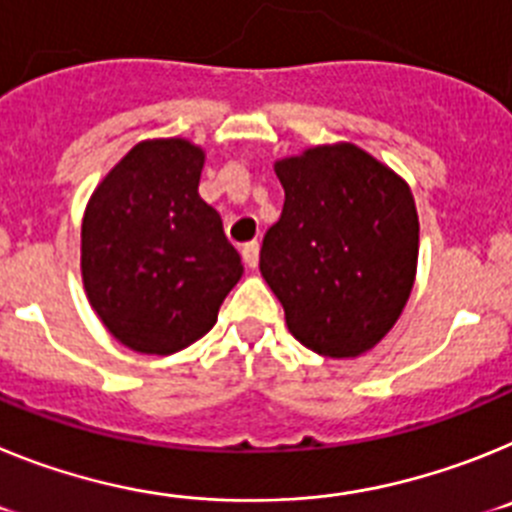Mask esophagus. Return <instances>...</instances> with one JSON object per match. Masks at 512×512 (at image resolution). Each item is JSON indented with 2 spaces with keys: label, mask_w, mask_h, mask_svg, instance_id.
<instances>
[{
  "label": "esophagus",
  "mask_w": 512,
  "mask_h": 512,
  "mask_svg": "<svg viewBox=\"0 0 512 512\" xmlns=\"http://www.w3.org/2000/svg\"><path fill=\"white\" fill-rule=\"evenodd\" d=\"M241 253H243V264H246L248 269H256V266H259V243L256 241L246 243Z\"/></svg>",
  "instance_id": "1"
}]
</instances>
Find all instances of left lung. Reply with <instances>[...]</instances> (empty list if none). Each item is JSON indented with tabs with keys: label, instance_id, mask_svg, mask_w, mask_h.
Wrapping results in <instances>:
<instances>
[{
	"label": "left lung",
	"instance_id": "1",
	"mask_svg": "<svg viewBox=\"0 0 512 512\" xmlns=\"http://www.w3.org/2000/svg\"><path fill=\"white\" fill-rule=\"evenodd\" d=\"M282 217L261 246V277L289 333L330 359L377 346L400 318L418 269V210L408 182L354 143L274 164Z\"/></svg>",
	"mask_w": 512,
	"mask_h": 512
}]
</instances>
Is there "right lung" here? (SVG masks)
Instances as JSON below:
<instances>
[{
	"instance_id": "1",
	"label": "right lung",
	"mask_w": 512,
	"mask_h": 512,
	"mask_svg": "<svg viewBox=\"0 0 512 512\" xmlns=\"http://www.w3.org/2000/svg\"><path fill=\"white\" fill-rule=\"evenodd\" d=\"M205 151L143 140L104 176L81 223L89 305L122 346L169 356L215 325L243 274L223 220L200 197Z\"/></svg>"
}]
</instances>
